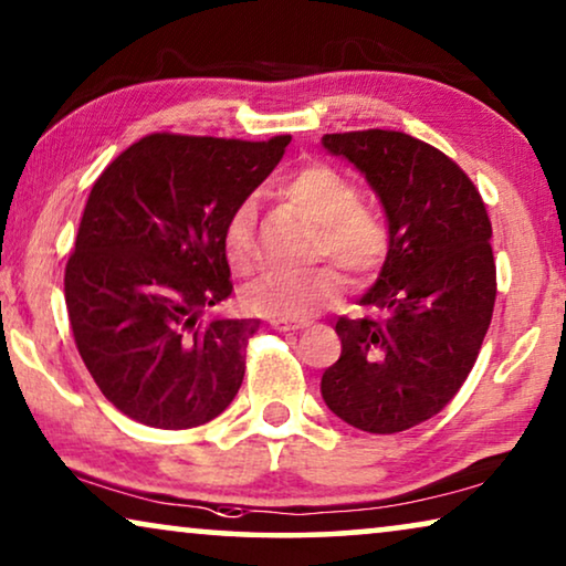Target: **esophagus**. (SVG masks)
<instances>
[{
	"label": "esophagus",
	"instance_id": "obj_1",
	"mask_svg": "<svg viewBox=\"0 0 566 566\" xmlns=\"http://www.w3.org/2000/svg\"><path fill=\"white\" fill-rule=\"evenodd\" d=\"M270 324H273V329L277 332H298L308 327L306 322H293V319H270Z\"/></svg>",
	"mask_w": 566,
	"mask_h": 566
}]
</instances>
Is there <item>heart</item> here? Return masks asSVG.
<instances>
[{
    "mask_svg": "<svg viewBox=\"0 0 566 566\" xmlns=\"http://www.w3.org/2000/svg\"><path fill=\"white\" fill-rule=\"evenodd\" d=\"M281 198L316 223L312 258H332L347 275L368 277L384 265L391 229L378 208L360 200V188L343 169L324 165L301 167L281 185ZM227 258L237 273H252L260 260L258 211L247 200L229 216L223 231ZM345 277L335 265L312 270H273L244 291V306L268 319H306L343 296Z\"/></svg>",
    "mask_w": 566,
    "mask_h": 566,
    "instance_id": "b5f03b06",
    "label": "heart"
}]
</instances>
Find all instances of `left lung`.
I'll return each instance as SVG.
<instances>
[{"mask_svg":"<svg viewBox=\"0 0 566 566\" xmlns=\"http://www.w3.org/2000/svg\"><path fill=\"white\" fill-rule=\"evenodd\" d=\"M381 198L391 247L370 316H339L343 353L322 397L353 428L391 436L436 417L467 381L490 329L497 270L492 221L476 185L451 157L401 130L322 138Z\"/></svg>","mask_w":566,"mask_h":566,"instance_id":"8db88e82","label":"left lung"}]
</instances>
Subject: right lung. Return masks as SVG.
I'll list each match as a JSON object with an SVG mask.
<instances>
[{
    "label": "right lung",
    "instance_id": "1",
    "mask_svg": "<svg viewBox=\"0 0 566 566\" xmlns=\"http://www.w3.org/2000/svg\"><path fill=\"white\" fill-rule=\"evenodd\" d=\"M289 144L165 130L130 144L92 185L66 262V312L97 389L130 420L190 430L237 397L260 319L200 314L234 291L229 216Z\"/></svg>",
    "mask_w": 566,
    "mask_h": 566
}]
</instances>
